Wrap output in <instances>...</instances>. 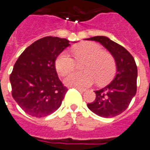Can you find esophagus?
<instances>
[{
    "instance_id": "1",
    "label": "esophagus",
    "mask_w": 150,
    "mask_h": 150,
    "mask_svg": "<svg viewBox=\"0 0 150 150\" xmlns=\"http://www.w3.org/2000/svg\"><path fill=\"white\" fill-rule=\"evenodd\" d=\"M75 88L77 89V90H78L79 91H81V92H84V91H86L85 89L83 88H80V87H75Z\"/></svg>"
}]
</instances>
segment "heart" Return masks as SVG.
<instances>
[{"label":"heart","mask_w":150,"mask_h":150,"mask_svg":"<svg viewBox=\"0 0 150 150\" xmlns=\"http://www.w3.org/2000/svg\"><path fill=\"white\" fill-rule=\"evenodd\" d=\"M77 60L84 59L82 69L84 72H73L65 78L68 86L86 87L96 81L99 85H105L114 77L116 63L110 54L105 52L103 48L96 42H85L77 45L73 50ZM55 69L60 76H65L76 66L73 56L64 50L59 54L54 62Z\"/></svg>","instance_id":"heart-1"}]
</instances>
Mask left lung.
<instances>
[{
  "label": "left lung",
  "mask_w": 150,
  "mask_h": 150,
  "mask_svg": "<svg viewBox=\"0 0 150 150\" xmlns=\"http://www.w3.org/2000/svg\"><path fill=\"white\" fill-rule=\"evenodd\" d=\"M100 43L111 53L117 65L114 79L104 88L96 91V100L87 104L98 116L112 117L124 112L136 93L137 66L135 59L123 46L103 36L87 38Z\"/></svg>",
  "instance_id": "obj_1"
}]
</instances>
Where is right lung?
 Here are the masks:
<instances>
[{
    "instance_id": "add662e5",
    "label": "right lung",
    "mask_w": 150,
    "mask_h": 150,
    "mask_svg": "<svg viewBox=\"0 0 150 150\" xmlns=\"http://www.w3.org/2000/svg\"><path fill=\"white\" fill-rule=\"evenodd\" d=\"M69 42L55 37L41 38L15 62L10 76L12 96L26 113L43 117L60 107L68 88L58 77L54 62Z\"/></svg>"
}]
</instances>
